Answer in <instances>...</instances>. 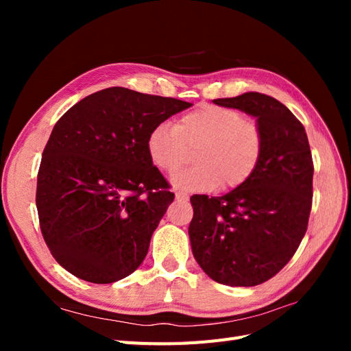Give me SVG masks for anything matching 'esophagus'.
Here are the masks:
<instances>
[{"instance_id":"1","label":"esophagus","mask_w":351,"mask_h":351,"mask_svg":"<svg viewBox=\"0 0 351 351\" xmlns=\"http://www.w3.org/2000/svg\"><path fill=\"white\" fill-rule=\"evenodd\" d=\"M176 199H177V200H180V202H186V200L189 199V196H187V193L177 192V193H176Z\"/></svg>"}]
</instances>
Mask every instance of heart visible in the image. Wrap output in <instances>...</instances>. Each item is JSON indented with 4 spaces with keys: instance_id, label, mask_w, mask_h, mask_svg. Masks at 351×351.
<instances>
[{
    "instance_id": "1",
    "label": "heart",
    "mask_w": 351,
    "mask_h": 351,
    "mask_svg": "<svg viewBox=\"0 0 351 351\" xmlns=\"http://www.w3.org/2000/svg\"><path fill=\"white\" fill-rule=\"evenodd\" d=\"M195 147V165L178 173L173 182L187 190L234 189L256 171L263 152L258 124L244 120L232 108L204 104L184 114L177 125L155 124L146 137L151 162L162 173L174 174Z\"/></svg>"
}]
</instances>
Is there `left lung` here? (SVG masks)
Masks as SVG:
<instances>
[{"label": "left lung", "mask_w": 351, "mask_h": 351, "mask_svg": "<svg viewBox=\"0 0 351 351\" xmlns=\"http://www.w3.org/2000/svg\"><path fill=\"white\" fill-rule=\"evenodd\" d=\"M214 104L254 117L263 152L256 171L230 193L190 197V244L209 278L253 287L277 275L304 237L313 196L311 146L303 124L268 95L247 92Z\"/></svg>", "instance_id": "8db88e82"}]
</instances>
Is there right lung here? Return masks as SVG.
<instances>
[{
	"instance_id": "add662e5",
	"label": "right lung",
	"mask_w": 351,
	"mask_h": 351,
	"mask_svg": "<svg viewBox=\"0 0 351 351\" xmlns=\"http://www.w3.org/2000/svg\"><path fill=\"white\" fill-rule=\"evenodd\" d=\"M192 104L108 88L61 117L42 154L36 208L52 256L95 284L125 278L143 262L174 200L151 162L152 127Z\"/></svg>"
}]
</instances>
